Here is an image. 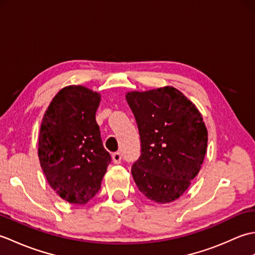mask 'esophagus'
Instances as JSON below:
<instances>
[{
	"instance_id": "1",
	"label": "esophagus",
	"mask_w": 255,
	"mask_h": 255,
	"mask_svg": "<svg viewBox=\"0 0 255 255\" xmlns=\"http://www.w3.org/2000/svg\"><path fill=\"white\" fill-rule=\"evenodd\" d=\"M112 158H113L114 163L119 164V163H121V161H122V154L119 152H115V153L112 154Z\"/></svg>"
}]
</instances>
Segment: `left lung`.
Segmentation results:
<instances>
[{
    "instance_id": "obj_1",
    "label": "left lung",
    "mask_w": 255,
    "mask_h": 255,
    "mask_svg": "<svg viewBox=\"0 0 255 255\" xmlns=\"http://www.w3.org/2000/svg\"><path fill=\"white\" fill-rule=\"evenodd\" d=\"M141 141L131 167L138 189L153 202L177 199L202 167L208 133L203 117L182 92L172 88L128 92Z\"/></svg>"
}]
</instances>
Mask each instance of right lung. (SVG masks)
Here are the masks:
<instances>
[{"instance_id": "add662e5", "label": "right lung", "mask_w": 255, "mask_h": 255, "mask_svg": "<svg viewBox=\"0 0 255 255\" xmlns=\"http://www.w3.org/2000/svg\"><path fill=\"white\" fill-rule=\"evenodd\" d=\"M100 102L101 95L85 86H66L53 97L41 122V169L53 191L71 204H86L99 193L112 161L95 119Z\"/></svg>"}]
</instances>
